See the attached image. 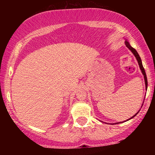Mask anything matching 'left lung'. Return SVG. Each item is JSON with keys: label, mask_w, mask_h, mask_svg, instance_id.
I'll return each mask as SVG.
<instances>
[{"label": "left lung", "mask_w": 155, "mask_h": 155, "mask_svg": "<svg viewBox=\"0 0 155 155\" xmlns=\"http://www.w3.org/2000/svg\"><path fill=\"white\" fill-rule=\"evenodd\" d=\"M125 45H126V47H127V48H128V49H130V50L131 51H132V53H133V54L135 55V57H136V58L137 61H138V65H139V67H140V71H141L142 74H143V77H144V81H145L146 89H147V84H148V83H147V75H146V72H145V70H144V68H143V65H142L141 59H140V58L139 54H138V52H137V51L136 50V49H134V48H133L132 47H131L130 45L129 42H128V41H125ZM138 112H137V113L136 114L134 115V116L131 117V118H130L129 120H130V119L133 118V117H134L135 116H136V115L138 114ZM117 123L119 124V122H117Z\"/></svg>", "instance_id": "8db88e82"}]
</instances>
